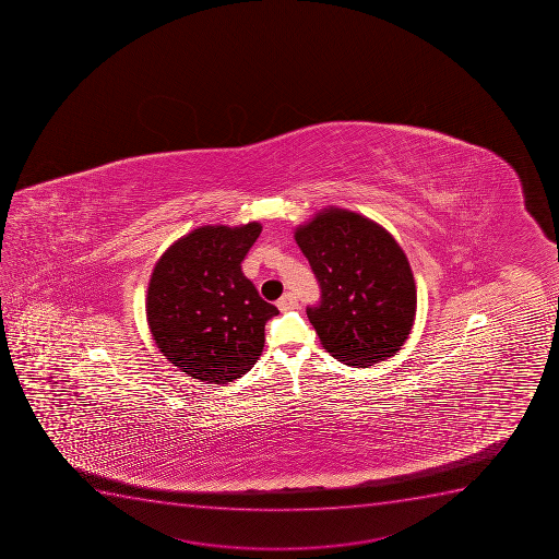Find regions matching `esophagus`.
<instances>
[{
  "mask_svg": "<svg viewBox=\"0 0 559 559\" xmlns=\"http://www.w3.org/2000/svg\"><path fill=\"white\" fill-rule=\"evenodd\" d=\"M297 297H295V294H284L281 299L276 300V306H278V310L286 311L292 310V308H297Z\"/></svg>",
  "mask_w": 559,
  "mask_h": 559,
  "instance_id": "obj_1",
  "label": "esophagus"
}]
</instances>
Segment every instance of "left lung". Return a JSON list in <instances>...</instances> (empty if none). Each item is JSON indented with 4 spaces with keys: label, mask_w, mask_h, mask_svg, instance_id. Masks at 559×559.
Masks as SVG:
<instances>
[{
    "label": "left lung",
    "mask_w": 559,
    "mask_h": 559,
    "mask_svg": "<svg viewBox=\"0 0 559 559\" xmlns=\"http://www.w3.org/2000/svg\"><path fill=\"white\" fill-rule=\"evenodd\" d=\"M321 286L308 319L324 349L354 368L397 354L414 326V273L395 238L354 211L328 207L295 229Z\"/></svg>",
    "instance_id": "1"
}]
</instances>
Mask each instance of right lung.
Listing matches in <instances>:
<instances>
[{
  "label": "right lung",
  "mask_w": 559,
  "mask_h": 559,
  "mask_svg": "<svg viewBox=\"0 0 559 559\" xmlns=\"http://www.w3.org/2000/svg\"><path fill=\"white\" fill-rule=\"evenodd\" d=\"M262 226H202L166 249L151 273L145 313L171 365L199 381L246 376L264 349L265 322L278 316L242 273Z\"/></svg>",
  "instance_id": "1"
}]
</instances>
